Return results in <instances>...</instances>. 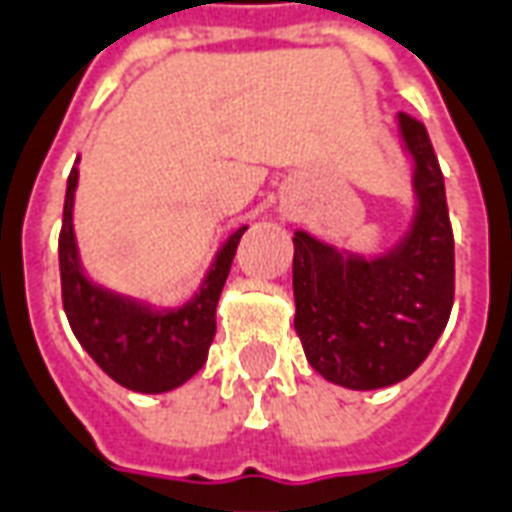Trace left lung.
Wrapping results in <instances>:
<instances>
[{
    "mask_svg": "<svg viewBox=\"0 0 512 512\" xmlns=\"http://www.w3.org/2000/svg\"><path fill=\"white\" fill-rule=\"evenodd\" d=\"M400 132L416 162L419 209L397 248L358 259L295 234V331L308 364L347 389H383L416 372L455 300V239L436 151L408 112Z\"/></svg>",
    "mask_w": 512,
    "mask_h": 512,
    "instance_id": "left-lung-1",
    "label": "left lung"
}]
</instances>
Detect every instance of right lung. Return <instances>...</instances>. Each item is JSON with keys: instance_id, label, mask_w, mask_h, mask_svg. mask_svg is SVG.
<instances>
[{"instance_id": "1", "label": "right lung", "mask_w": 512, "mask_h": 512, "mask_svg": "<svg viewBox=\"0 0 512 512\" xmlns=\"http://www.w3.org/2000/svg\"><path fill=\"white\" fill-rule=\"evenodd\" d=\"M76 179L79 170L74 168L65 187L60 228V284L71 331L115 383L140 394L176 389L206 364L217 331V300L248 226L228 237L192 300L179 308H154L85 278L74 239Z\"/></svg>"}]
</instances>
